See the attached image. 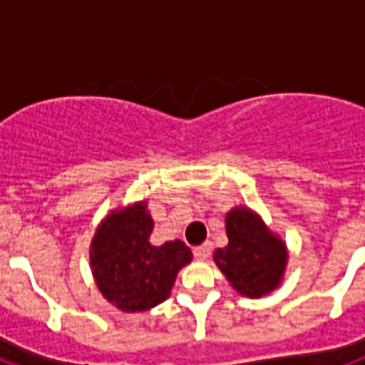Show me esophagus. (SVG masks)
Wrapping results in <instances>:
<instances>
[{
    "label": "esophagus",
    "instance_id": "34e87169",
    "mask_svg": "<svg viewBox=\"0 0 365 365\" xmlns=\"http://www.w3.org/2000/svg\"><path fill=\"white\" fill-rule=\"evenodd\" d=\"M210 252H212L210 241H206V243H202V245H199V247L193 248V256L197 257V259H201V261H205L206 257L210 256Z\"/></svg>",
    "mask_w": 365,
    "mask_h": 365
}]
</instances>
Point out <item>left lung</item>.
I'll list each match as a JSON object with an SVG mask.
<instances>
[{
    "label": "left lung",
    "instance_id": "1",
    "mask_svg": "<svg viewBox=\"0 0 365 365\" xmlns=\"http://www.w3.org/2000/svg\"><path fill=\"white\" fill-rule=\"evenodd\" d=\"M228 245L214 252V263L237 294L263 298L282 285L289 263L285 241L257 212L234 206L225 217Z\"/></svg>",
    "mask_w": 365,
    "mask_h": 365
}]
</instances>
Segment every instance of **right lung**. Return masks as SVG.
I'll return each mask as SVG.
<instances>
[{
  "label": "right lung",
  "instance_id": "add662e5",
  "mask_svg": "<svg viewBox=\"0 0 365 365\" xmlns=\"http://www.w3.org/2000/svg\"><path fill=\"white\" fill-rule=\"evenodd\" d=\"M153 227L143 199L109 212L93 235V278L102 296L122 312L150 311L170 298L179 270L193 259L179 240L151 243Z\"/></svg>",
  "mask_w": 365,
  "mask_h": 365
}]
</instances>
